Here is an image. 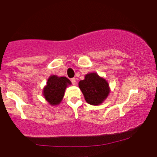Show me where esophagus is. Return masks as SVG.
Segmentation results:
<instances>
[{
	"label": "esophagus",
	"instance_id": "34e87169",
	"mask_svg": "<svg viewBox=\"0 0 157 157\" xmlns=\"http://www.w3.org/2000/svg\"><path fill=\"white\" fill-rule=\"evenodd\" d=\"M71 83H73V84L75 85V84H76V79L75 78H72L71 79Z\"/></svg>",
	"mask_w": 157,
	"mask_h": 157
}]
</instances>
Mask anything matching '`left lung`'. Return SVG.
Returning <instances> with one entry per match:
<instances>
[{
    "instance_id": "obj_1",
    "label": "left lung",
    "mask_w": 157,
    "mask_h": 157,
    "mask_svg": "<svg viewBox=\"0 0 157 157\" xmlns=\"http://www.w3.org/2000/svg\"><path fill=\"white\" fill-rule=\"evenodd\" d=\"M78 86L86 102L95 106L101 104L110 91L106 81L96 73L86 75L84 80L79 81Z\"/></svg>"
}]
</instances>
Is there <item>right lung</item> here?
I'll use <instances>...</instances> for the list:
<instances>
[{"mask_svg":"<svg viewBox=\"0 0 157 157\" xmlns=\"http://www.w3.org/2000/svg\"><path fill=\"white\" fill-rule=\"evenodd\" d=\"M66 77H58L55 75L50 76L44 89V96L51 105H57L61 101L66 88L71 84Z\"/></svg>","mask_w":157,"mask_h":157,"instance_id":"right-lung-1","label":"right lung"}]
</instances>
